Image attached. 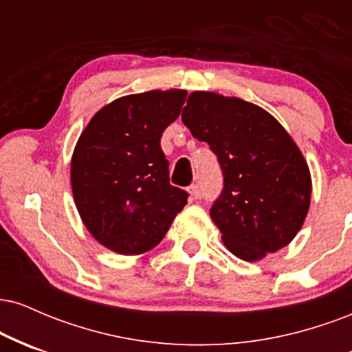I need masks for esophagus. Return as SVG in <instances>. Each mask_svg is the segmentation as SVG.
<instances>
[{"instance_id":"34e87169","label":"esophagus","mask_w":352,"mask_h":352,"mask_svg":"<svg viewBox=\"0 0 352 352\" xmlns=\"http://www.w3.org/2000/svg\"><path fill=\"white\" fill-rule=\"evenodd\" d=\"M188 193H190V197H192V199H200V195H201L199 185H190Z\"/></svg>"}]
</instances>
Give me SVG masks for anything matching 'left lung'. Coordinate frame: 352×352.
<instances>
[{"label": "left lung", "mask_w": 352, "mask_h": 352, "mask_svg": "<svg viewBox=\"0 0 352 352\" xmlns=\"http://www.w3.org/2000/svg\"><path fill=\"white\" fill-rule=\"evenodd\" d=\"M182 120L223 170V192L210 217L228 252L260 261L292 243L308 215L313 184L286 129L256 104L210 91L190 92Z\"/></svg>", "instance_id": "8db88e82"}]
</instances>
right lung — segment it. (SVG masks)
<instances>
[{"instance_id": "obj_1", "label": "right lung", "mask_w": 352, "mask_h": 352, "mask_svg": "<svg viewBox=\"0 0 352 352\" xmlns=\"http://www.w3.org/2000/svg\"><path fill=\"white\" fill-rule=\"evenodd\" d=\"M187 91L153 89L119 98L92 116L71 157L80 220L111 252L142 254L162 241L187 193L168 182L162 132L180 116Z\"/></svg>"}]
</instances>
